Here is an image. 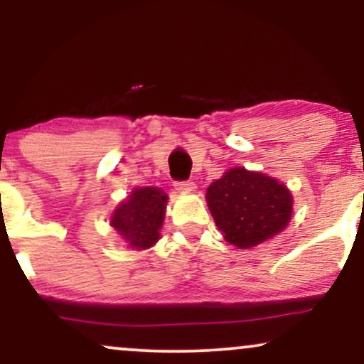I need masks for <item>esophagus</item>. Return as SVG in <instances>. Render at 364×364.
Segmentation results:
<instances>
[{"label": "esophagus", "mask_w": 364, "mask_h": 364, "mask_svg": "<svg viewBox=\"0 0 364 364\" xmlns=\"http://www.w3.org/2000/svg\"><path fill=\"white\" fill-rule=\"evenodd\" d=\"M174 186H176L178 191H183V193H190V191L196 190V185L193 181H190V179H186V181H176Z\"/></svg>", "instance_id": "1"}]
</instances>
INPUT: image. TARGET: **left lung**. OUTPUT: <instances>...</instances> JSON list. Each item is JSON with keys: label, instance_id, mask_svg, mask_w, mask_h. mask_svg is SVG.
<instances>
[{"label": "left lung", "instance_id": "1", "mask_svg": "<svg viewBox=\"0 0 364 364\" xmlns=\"http://www.w3.org/2000/svg\"><path fill=\"white\" fill-rule=\"evenodd\" d=\"M207 202L228 243L252 248L281 232L291 219L292 196L262 173L229 169L207 190Z\"/></svg>", "mask_w": 364, "mask_h": 364}]
</instances>
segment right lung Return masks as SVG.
I'll list each match as a JSON object with an SVG mask.
<instances>
[{"instance_id": "1", "label": "right lung", "mask_w": 364, "mask_h": 364, "mask_svg": "<svg viewBox=\"0 0 364 364\" xmlns=\"http://www.w3.org/2000/svg\"><path fill=\"white\" fill-rule=\"evenodd\" d=\"M168 195L159 188H136L127 202L116 208L111 225L135 250L157 243L164 220Z\"/></svg>"}]
</instances>
